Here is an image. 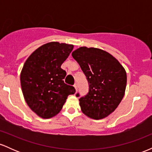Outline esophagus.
I'll return each mask as SVG.
<instances>
[{
  "instance_id": "obj_1",
  "label": "esophagus",
  "mask_w": 152,
  "mask_h": 152,
  "mask_svg": "<svg viewBox=\"0 0 152 152\" xmlns=\"http://www.w3.org/2000/svg\"><path fill=\"white\" fill-rule=\"evenodd\" d=\"M74 88H75V89H76V91H77V89H78L77 83H75V84L74 85Z\"/></svg>"
}]
</instances>
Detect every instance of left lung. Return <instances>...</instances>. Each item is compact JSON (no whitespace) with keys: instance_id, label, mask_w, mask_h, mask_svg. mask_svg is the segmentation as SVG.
<instances>
[{"instance_id":"left-lung-1","label":"left lung","mask_w":152,"mask_h":152,"mask_svg":"<svg viewBox=\"0 0 152 152\" xmlns=\"http://www.w3.org/2000/svg\"><path fill=\"white\" fill-rule=\"evenodd\" d=\"M72 56L86 76L88 93L79 99L82 112L94 119L108 116L124 96L126 73L117 59L96 48L80 47ZM79 96V94H76Z\"/></svg>"}]
</instances>
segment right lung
I'll return each instance as SVG.
<instances>
[{"mask_svg":"<svg viewBox=\"0 0 152 152\" xmlns=\"http://www.w3.org/2000/svg\"><path fill=\"white\" fill-rule=\"evenodd\" d=\"M74 46L58 42L43 45L31 53L20 73V85L26 102L43 118H50L61 110L68 96L74 94V86L64 83L66 71L61 64Z\"/></svg>","mask_w":152,"mask_h":152,"instance_id":"right-lung-1","label":"right lung"}]
</instances>
